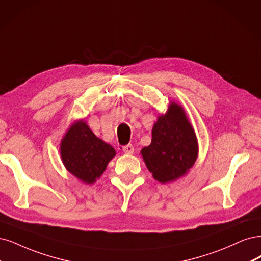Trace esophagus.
Listing matches in <instances>:
<instances>
[{"mask_svg": "<svg viewBox=\"0 0 261 261\" xmlns=\"http://www.w3.org/2000/svg\"><path fill=\"white\" fill-rule=\"evenodd\" d=\"M122 150L125 154H133L134 153V147L132 146V144H128L122 147Z\"/></svg>", "mask_w": 261, "mask_h": 261, "instance_id": "obj_1", "label": "esophagus"}]
</instances>
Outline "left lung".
<instances>
[{
    "label": "left lung",
    "instance_id": "obj_1",
    "mask_svg": "<svg viewBox=\"0 0 261 261\" xmlns=\"http://www.w3.org/2000/svg\"><path fill=\"white\" fill-rule=\"evenodd\" d=\"M147 169L161 183L186 175L198 156V141L182 105L171 100L167 112L157 117L152 142L141 149Z\"/></svg>",
    "mask_w": 261,
    "mask_h": 261
}]
</instances>
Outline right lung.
Masks as SVG:
<instances>
[{
	"label": "right lung",
	"instance_id": "obj_1",
	"mask_svg": "<svg viewBox=\"0 0 261 261\" xmlns=\"http://www.w3.org/2000/svg\"><path fill=\"white\" fill-rule=\"evenodd\" d=\"M60 146L67 171L86 184L99 179L108 163L116 156L115 148L97 138L83 119L75 120L70 125Z\"/></svg>",
	"mask_w": 261,
	"mask_h": 261
}]
</instances>
